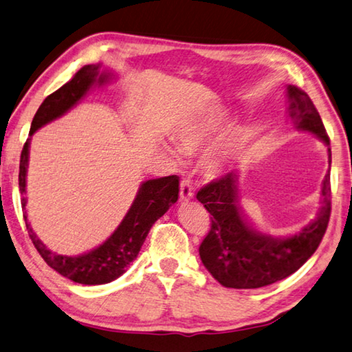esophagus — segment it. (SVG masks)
<instances>
[{
    "instance_id": "1",
    "label": "esophagus",
    "mask_w": 352,
    "mask_h": 352,
    "mask_svg": "<svg viewBox=\"0 0 352 352\" xmlns=\"http://www.w3.org/2000/svg\"><path fill=\"white\" fill-rule=\"evenodd\" d=\"M193 196V186L192 182H190L188 179H184L181 182V192H179V199L181 201H188L192 199Z\"/></svg>"
}]
</instances>
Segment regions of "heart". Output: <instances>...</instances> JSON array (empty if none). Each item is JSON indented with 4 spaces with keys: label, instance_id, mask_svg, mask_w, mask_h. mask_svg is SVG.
I'll list each match as a JSON object with an SVG mask.
<instances>
[{
    "label": "heart",
    "instance_id": "obj_1",
    "mask_svg": "<svg viewBox=\"0 0 352 352\" xmlns=\"http://www.w3.org/2000/svg\"><path fill=\"white\" fill-rule=\"evenodd\" d=\"M224 120L223 113H210L199 117H190L179 122L173 131V139L182 154H193L199 148L212 140L214 133L218 131ZM230 139H221L217 150L207 159V168L210 173H217L226 154L232 150Z\"/></svg>",
    "mask_w": 352,
    "mask_h": 352
}]
</instances>
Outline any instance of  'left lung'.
Wrapping results in <instances>:
<instances>
[{
	"instance_id": "left-lung-1",
	"label": "left lung",
	"mask_w": 352,
	"mask_h": 352,
	"mask_svg": "<svg viewBox=\"0 0 352 352\" xmlns=\"http://www.w3.org/2000/svg\"><path fill=\"white\" fill-rule=\"evenodd\" d=\"M287 97L291 119L298 129L316 134L328 146L331 164L329 138L309 96L289 85ZM196 198L212 217L210 230L199 245L202 264L226 287L256 289L297 272L322 243L331 217L329 171L323 181L317 218L289 236H274L258 230L244 217L239 207L236 173L230 171L207 184Z\"/></svg>"
}]
</instances>
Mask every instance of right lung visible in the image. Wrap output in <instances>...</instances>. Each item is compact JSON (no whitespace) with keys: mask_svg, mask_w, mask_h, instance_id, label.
Here are the masks:
<instances>
[{"mask_svg":"<svg viewBox=\"0 0 352 352\" xmlns=\"http://www.w3.org/2000/svg\"><path fill=\"white\" fill-rule=\"evenodd\" d=\"M100 65L83 66L69 82L52 92L51 96H47L34 116L29 134L32 135L43 125L63 116L67 109L78 103L80 98L94 85L107 83L113 77V74L100 72ZM28 160L29 139L23 146L20 159L18 184H20L21 195L26 193ZM177 196H179V177L176 175L145 181L140 186L131 208L113 235L98 248L78 256L57 255L55 252L49 250L36 238L32 227L28 223L26 210H24V221H26L29 238L32 239L35 249L38 250V254L49 267H52L55 272L66 276L74 283H80V285H104V283L114 281L122 274H125L126 267L138 256L153 224L175 204ZM21 206L26 208L24 196L21 198Z\"/></svg>","mask_w":352,"mask_h":352,"instance_id":"add662e5","label":"right lung"}]
</instances>
